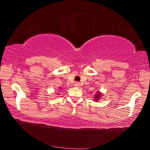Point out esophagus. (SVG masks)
<instances>
[{
    "label": "esophagus",
    "instance_id": "obj_1",
    "mask_svg": "<svg viewBox=\"0 0 150 150\" xmlns=\"http://www.w3.org/2000/svg\"><path fill=\"white\" fill-rule=\"evenodd\" d=\"M74 86H75V87H79V86H80V83L79 82H75Z\"/></svg>",
    "mask_w": 150,
    "mask_h": 150
}]
</instances>
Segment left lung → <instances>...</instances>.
<instances>
[{
    "label": "left lung",
    "mask_w": 150,
    "mask_h": 150,
    "mask_svg": "<svg viewBox=\"0 0 150 150\" xmlns=\"http://www.w3.org/2000/svg\"><path fill=\"white\" fill-rule=\"evenodd\" d=\"M98 93V95H96L95 100H98V97H99V96H100V93Z\"/></svg>",
    "instance_id": "8db88e82"
}]
</instances>
